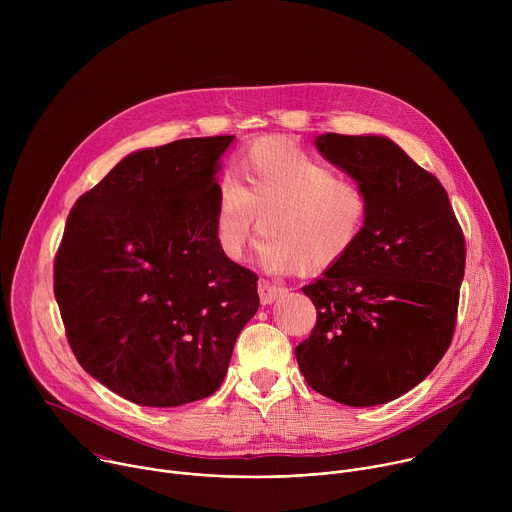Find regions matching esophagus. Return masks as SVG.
<instances>
[{"label": "esophagus", "mask_w": 512, "mask_h": 512, "mask_svg": "<svg viewBox=\"0 0 512 512\" xmlns=\"http://www.w3.org/2000/svg\"><path fill=\"white\" fill-rule=\"evenodd\" d=\"M285 294V289L281 285H275L267 279H261L259 281V298H261V304L267 306V304H273L275 300H279L281 296Z\"/></svg>", "instance_id": "obj_1"}]
</instances>
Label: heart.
Returning <instances> with one entry per match:
<instances>
[{
	"label": "heart",
	"instance_id": "heart-1",
	"mask_svg": "<svg viewBox=\"0 0 512 512\" xmlns=\"http://www.w3.org/2000/svg\"><path fill=\"white\" fill-rule=\"evenodd\" d=\"M239 180L225 176L214 202V239L241 261L253 237L267 235L269 271L320 275L342 263L369 223L364 188L285 139H259L237 160Z\"/></svg>",
	"mask_w": 512,
	"mask_h": 512
}]
</instances>
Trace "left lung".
<instances>
[{"label":"left lung","instance_id":"obj_1","mask_svg":"<svg viewBox=\"0 0 512 512\" xmlns=\"http://www.w3.org/2000/svg\"><path fill=\"white\" fill-rule=\"evenodd\" d=\"M320 154L371 200L358 245L302 287L318 310L296 358L306 383L350 407L389 403L450 348L466 243L448 192L381 135L316 137Z\"/></svg>","mask_w":512,"mask_h":512}]
</instances>
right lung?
Instances as JSON below:
<instances>
[{"mask_svg": "<svg viewBox=\"0 0 512 512\" xmlns=\"http://www.w3.org/2000/svg\"><path fill=\"white\" fill-rule=\"evenodd\" d=\"M233 139L133 152L68 214L54 259L66 338L81 367L131 403L212 395L259 308L257 275L214 239L216 172Z\"/></svg>", "mask_w": 512, "mask_h": 512, "instance_id": "right-lung-1", "label": "right lung"}]
</instances>
